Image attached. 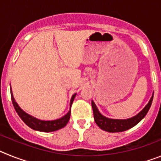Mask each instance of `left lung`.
Wrapping results in <instances>:
<instances>
[{"label": "left lung", "instance_id": "left-lung-1", "mask_svg": "<svg viewBox=\"0 0 161 161\" xmlns=\"http://www.w3.org/2000/svg\"><path fill=\"white\" fill-rule=\"evenodd\" d=\"M153 95H154V93L153 94V97H151L147 106H145L144 109L140 113L138 114L135 117L130 118V119H110L104 117L103 115L99 113L96 105L92 101V107H93L95 123L102 130H106V131L120 132L128 130V129L131 128V127L136 126V124H138L145 117V115L147 114L151 106H152Z\"/></svg>", "mask_w": 161, "mask_h": 161}]
</instances>
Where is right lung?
Segmentation results:
<instances>
[{
	"label": "right lung",
	"mask_w": 161,
	"mask_h": 161,
	"mask_svg": "<svg viewBox=\"0 0 161 161\" xmlns=\"http://www.w3.org/2000/svg\"><path fill=\"white\" fill-rule=\"evenodd\" d=\"M10 93L11 100H12L13 105H14V109H15L16 112L18 113V114L19 115V117L22 119V120L23 121L25 124L27 125L28 126H30L31 128L34 129V130H39V131L43 132L55 131V130H59V129L64 127L67 125V123H68V121H69V119H70L71 116V109L66 115H64V116L61 118V119H57V120L42 121L35 119V118L32 117V116L29 115L28 114L25 113V112H24L23 110L18 106L17 102L14 100L12 91H11ZM75 97H76V93L72 97V99H71L70 102L71 106H72V102H73Z\"/></svg>",
	"instance_id": "obj_1"
}]
</instances>
